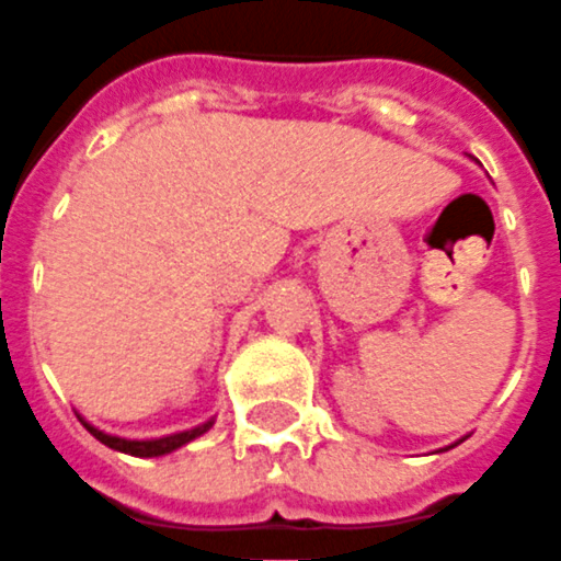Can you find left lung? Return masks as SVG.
Returning a JSON list of instances; mask_svg holds the SVG:
<instances>
[{"label":"left lung","instance_id":"1","mask_svg":"<svg viewBox=\"0 0 561 561\" xmlns=\"http://www.w3.org/2000/svg\"><path fill=\"white\" fill-rule=\"evenodd\" d=\"M455 446H458V443H455ZM449 449H451V446H449Z\"/></svg>","mask_w":561,"mask_h":561}]
</instances>
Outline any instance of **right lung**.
<instances>
[{"mask_svg":"<svg viewBox=\"0 0 561 561\" xmlns=\"http://www.w3.org/2000/svg\"><path fill=\"white\" fill-rule=\"evenodd\" d=\"M80 423L87 425L89 434H92V437H98L103 446H110V449L124 451V455H133V458H161V455H170V451L182 449L185 443L196 440V437H203L210 425H214V416H210L208 423L194 425V428H187V432L164 434V437H153V440H129V437H118V434H106V432H101V428H95L92 423H87L83 416H80Z\"/></svg>","mask_w":561,"mask_h":561,"instance_id":"add662e5","label":"right lung"}]
</instances>
